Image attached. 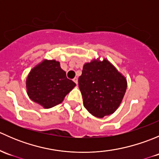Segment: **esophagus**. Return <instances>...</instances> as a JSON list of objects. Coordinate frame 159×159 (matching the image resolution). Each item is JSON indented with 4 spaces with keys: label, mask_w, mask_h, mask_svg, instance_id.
I'll list each match as a JSON object with an SVG mask.
<instances>
[{
    "label": "esophagus",
    "mask_w": 159,
    "mask_h": 159,
    "mask_svg": "<svg viewBox=\"0 0 159 159\" xmlns=\"http://www.w3.org/2000/svg\"><path fill=\"white\" fill-rule=\"evenodd\" d=\"M73 81H74V82L75 83V84H78V78H74V79H73Z\"/></svg>",
    "instance_id": "34e87169"
}]
</instances>
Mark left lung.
I'll return each mask as SVG.
<instances>
[{"label":"left lung","mask_w":159,"mask_h":159,"mask_svg":"<svg viewBox=\"0 0 159 159\" xmlns=\"http://www.w3.org/2000/svg\"><path fill=\"white\" fill-rule=\"evenodd\" d=\"M127 79L106 58L100 57L84 63L78 85L84 106L97 118L115 111L123 100Z\"/></svg>","instance_id":"left-lung-1"}]
</instances>
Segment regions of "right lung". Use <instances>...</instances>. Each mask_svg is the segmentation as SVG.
Segmentation results:
<instances>
[{
  "instance_id": "obj_1",
  "label": "right lung",
  "mask_w": 159,
  "mask_h": 159,
  "mask_svg": "<svg viewBox=\"0 0 159 159\" xmlns=\"http://www.w3.org/2000/svg\"><path fill=\"white\" fill-rule=\"evenodd\" d=\"M76 86L61 69L60 62L44 59L35 65L26 79L28 97L44 108L61 103L65 96Z\"/></svg>"
}]
</instances>
